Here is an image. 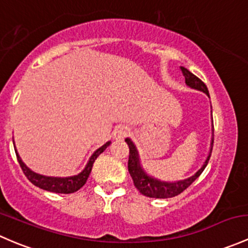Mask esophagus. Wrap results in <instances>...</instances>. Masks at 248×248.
Returning a JSON list of instances; mask_svg holds the SVG:
<instances>
[{"instance_id":"obj_1","label":"esophagus","mask_w":248,"mask_h":248,"mask_svg":"<svg viewBox=\"0 0 248 248\" xmlns=\"http://www.w3.org/2000/svg\"><path fill=\"white\" fill-rule=\"evenodd\" d=\"M129 133H131V129H129L128 127L120 126V127H117V128H115L114 139L122 140V139L126 138V137H128Z\"/></svg>"}]
</instances>
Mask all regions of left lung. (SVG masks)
Segmentation results:
<instances>
[{
  "instance_id": "1",
  "label": "left lung",
  "mask_w": 248,
  "mask_h": 248,
  "mask_svg": "<svg viewBox=\"0 0 248 248\" xmlns=\"http://www.w3.org/2000/svg\"><path fill=\"white\" fill-rule=\"evenodd\" d=\"M181 68L182 74H184L185 80H186V84L188 85L192 89L199 90V91L204 92L207 96H210L209 91H207V87L204 82L199 79L198 77L194 76L193 73L186 69L185 67H180ZM127 145L129 147V157H128V171L131 174L132 179H133L134 186L137 187V189L144 196L150 197V198H159V199H166V198H171V197L177 196V194L182 193L185 189L188 186H191L194 182V180L198 179L199 175L204 171V169L206 168L207 163H209V159L211 157L212 152V146H214V136L211 139V147H210L209 156H207L206 161L204 162V164L202 166V168L196 172L192 176L187 177L185 180H180V181L175 182H166L161 181L158 179H155V177L150 176L145 172L144 169L140 167L139 162V155L137 151L136 145L133 144L131 139H126Z\"/></svg>"
}]
</instances>
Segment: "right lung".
Here are the masks:
<instances>
[{"instance_id": "add662e5", "label": "right lung", "mask_w": 248, "mask_h": 248, "mask_svg": "<svg viewBox=\"0 0 248 248\" xmlns=\"http://www.w3.org/2000/svg\"><path fill=\"white\" fill-rule=\"evenodd\" d=\"M110 145V141L106 142L103 146H101L99 149H97L96 151L93 152L91 157H90L89 162H87L86 167L84 168L80 174L74 175V176H68V177H51V176H44V175L37 174V172L32 171L31 169L27 168L25 166L24 162L21 161L20 156L17 155V151L14 146V150H16V158L17 162H19L20 167H21L22 171H24L25 176L34 185V186L39 187L42 189H46V191L54 192V193H62V194H69L74 193L78 189L81 188L87 181V177H89L90 172L92 170V166H93L94 161H96L97 157L104 151Z\"/></svg>"}]
</instances>
